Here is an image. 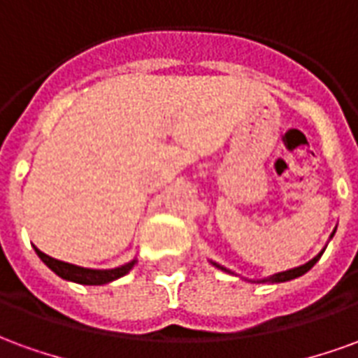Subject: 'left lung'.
Here are the masks:
<instances>
[{"label": "left lung", "instance_id": "left-lung-1", "mask_svg": "<svg viewBox=\"0 0 358 358\" xmlns=\"http://www.w3.org/2000/svg\"><path fill=\"white\" fill-rule=\"evenodd\" d=\"M334 234H336V230L331 232L330 240H331V238H334ZM324 249H326V248H324ZM324 249H322V251H320V253H318V255L313 257V259H310L308 263L301 264V266H295V268L284 270V272H278V274H272V276L263 278V280H257V282H255V280H251V282H255V284H280V282H289V280H295V278L303 276L305 272H308V270L313 268V266H315V264L318 263V259L322 257ZM210 263H213V261H210ZM213 264H215L217 268H220V270H224V272H228V274H234L232 270H228V268H226V266H222V264H218V263H213Z\"/></svg>", "mask_w": 358, "mask_h": 358}]
</instances>
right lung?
Here are the masks:
<instances>
[{"instance_id": "right-lung-1", "label": "right lung", "mask_w": 358, "mask_h": 358, "mask_svg": "<svg viewBox=\"0 0 358 358\" xmlns=\"http://www.w3.org/2000/svg\"><path fill=\"white\" fill-rule=\"evenodd\" d=\"M34 251L38 253V257L42 259L43 263L48 264V268L53 270L57 276L82 285H103L109 284V282H115L118 278L126 276V274L134 268V264H136V259H134L130 263L122 264V266H117V268H84V266H76V264L65 263V261H57V259H53V257L42 253L38 248H34Z\"/></svg>"}]
</instances>
